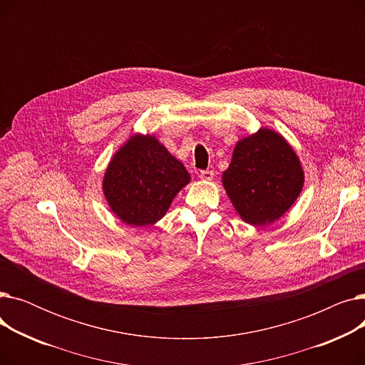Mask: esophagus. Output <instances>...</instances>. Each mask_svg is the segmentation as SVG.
Instances as JSON below:
<instances>
[{"mask_svg":"<svg viewBox=\"0 0 365 365\" xmlns=\"http://www.w3.org/2000/svg\"><path fill=\"white\" fill-rule=\"evenodd\" d=\"M213 176H215L213 170H202V171L200 173V178H201V180H212V179H213Z\"/></svg>","mask_w":365,"mask_h":365,"instance_id":"1","label":"esophagus"}]
</instances>
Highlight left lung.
Returning a JSON list of instances; mask_svg holds the SVG:
<instances>
[{"instance_id":"8db88e82","label":"left lung","mask_w":365,"mask_h":365,"mask_svg":"<svg viewBox=\"0 0 365 365\" xmlns=\"http://www.w3.org/2000/svg\"><path fill=\"white\" fill-rule=\"evenodd\" d=\"M223 186L238 215L263 226L279 219L303 187L299 158L278 133L260 128L237 143Z\"/></svg>"}]
</instances>
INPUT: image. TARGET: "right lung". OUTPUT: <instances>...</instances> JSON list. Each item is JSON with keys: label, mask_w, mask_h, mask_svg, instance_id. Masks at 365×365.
<instances>
[{"label": "right lung", "mask_w": 365, "mask_h": 365, "mask_svg": "<svg viewBox=\"0 0 365 365\" xmlns=\"http://www.w3.org/2000/svg\"><path fill=\"white\" fill-rule=\"evenodd\" d=\"M190 180L180 161L152 136H133L110 161L105 197L123 222L146 226L158 222L173 198Z\"/></svg>", "instance_id": "obj_1"}]
</instances>
